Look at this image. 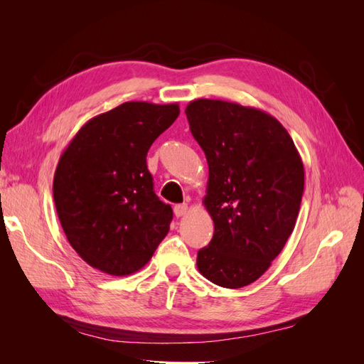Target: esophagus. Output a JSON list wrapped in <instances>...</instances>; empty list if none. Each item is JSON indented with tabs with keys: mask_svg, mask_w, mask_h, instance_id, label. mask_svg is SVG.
Segmentation results:
<instances>
[{
	"mask_svg": "<svg viewBox=\"0 0 364 364\" xmlns=\"http://www.w3.org/2000/svg\"><path fill=\"white\" fill-rule=\"evenodd\" d=\"M186 211H188V205H186V203H181V205L174 206V215L176 217H183L186 214Z\"/></svg>",
	"mask_w": 364,
	"mask_h": 364,
	"instance_id": "34e87169",
	"label": "esophagus"
}]
</instances>
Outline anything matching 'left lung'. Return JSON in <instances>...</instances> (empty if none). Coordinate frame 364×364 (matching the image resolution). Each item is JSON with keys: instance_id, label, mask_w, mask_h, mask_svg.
<instances>
[{"instance_id": "8db88e82", "label": "left lung", "mask_w": 364, "mask_h": 364, "mask_svg": "<svg viewBox=\"0 0 364 364\" xmlns=\"http://www.w3.org/2000/svg\"><path fill=\"white\" fill-rule=\"evenodd\" d=\"M185 114L208 161L203 205L214 222L197 269L220 287H246L293 232L304 193L301 155L289 132L261 109L199 98Z\"/></svg>"}]
</instances>
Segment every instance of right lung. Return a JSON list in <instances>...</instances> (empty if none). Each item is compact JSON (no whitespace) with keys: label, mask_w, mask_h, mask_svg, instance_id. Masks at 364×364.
Masks as SVG:
<instances>
[{"label":"right lung","mask_w":364,"mask_h":364,"mask_svg":"<svg viewBox=\"0 0 364 364\" xmlns=\"http://www.w3.org/2000/svg\"><path fill=\"white\" fill-rule=\"evenodd\" d=\"M179 105L127 102L91 118L59 159L53 197L65 235L91 267L126 277L150 261L173 209L153 191L147 151Z\"/></svg>","instance_id":"add662e5"}]
</instances>
